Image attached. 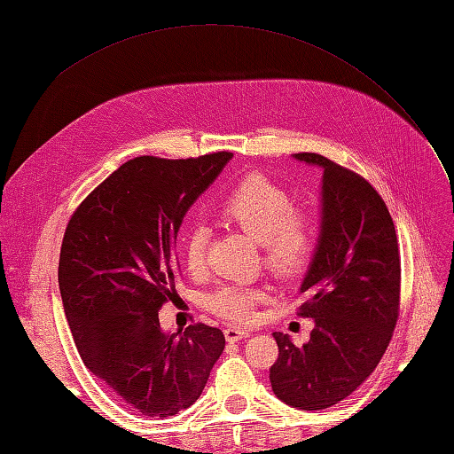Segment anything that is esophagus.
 Segmentation results:
<instances>
[{"label": "esophagus", "instance_id": "obj_1", "mask_svg": "<svg viewBox=\"0 0 454 454\" xmlns=\"http://www.w3.org/2000/svg\"><path fill=\"white\" fill-rule=\"evenodd\" d=\"M224 335L230 343H234V341L244 340V337H249V330H244V327H226Z\"/></svg>", "mask_w": 454, "mask_h": 454}]
</instances>
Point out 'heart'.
<instances>
[{
    "mask_svg": "<svg viewBox=\"0 0 454 454\" xmlns=\"http://www.w3.org/2000/svg\"><path fill=\"white\" fill-rule=\"evenodd\" d=\"M218 218L262 244L265 265L281 277L301 275L312 262L317 242V226L310 215L294 210L291 195L263 176H249L222 200ZM208 236L195 228L183 244V262L191 273L205 269ZM267 301L259 286L224 285L208 296V306L220 317L244 324L257 304Z\"/></svg>",
    "mask_w": 454,
    "mask_h": 454,
    "instance_id": "heart-1",
    "label": "heart"
}]
</instances>
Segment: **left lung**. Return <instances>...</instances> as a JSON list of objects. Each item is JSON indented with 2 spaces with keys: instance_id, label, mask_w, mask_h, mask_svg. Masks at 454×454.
Returning <instances> with one entry per match:
<instances>
[{
  "instance_id": "8db88e82",
  "label": "left lung",
  "mask_w": 454,
  "mask_h": 454,
  "mask_svg": "<svg viewBox=\"0 0 454 454\" xmlns=\"http://www.w3.org/2000/svg\"><path fill=\"white\" fill-rule=\"evenodd\" d=\"M320 168V236L301 293L310 341L275 332V396L304 411L325 410L369 379L390 343L400 306V252L390 212L369 181L320 153H293Z\"/></svg>"
}]
</instances>
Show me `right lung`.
<instances>
[{
	"label": "right lung",
	"instance_id": "add662e5",
	"mask_svg": "<svg viewBox=\"0 0 454 454\" xmlns=\"http://www.w3.org/2000/svg\"><path fill=\"white\" fill-rule=\"evenodd\" d=\"M230 160V152L129 160L67 222L58 285L75 347L142 416L168 418L192 406L224 351L218 327L169 333L158 312L177 296L183 218Z\"/></svg>",
	"mask_w": 454,
	"mask_h": 454
}]
</instances>
